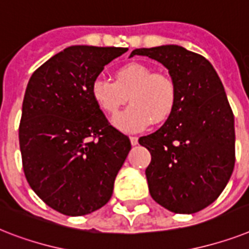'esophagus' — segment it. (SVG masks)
Returning <instances> with one entry per match:
<instances>
[{
  "label": "esophagus",
  "instance_id": "obj_1",
  "mask_svg": "<svg viewBox=\"0 0 249 249\" xmlns=\"http://www.w3.org/2000/svg\"><path fill=\"white\" fill-rule=\"evenodd\" d=\"M130 143L131 145H137L138 144V138L137 137H130Z\"/></svg>",
  "mask_w": 249,
  "mask_h": 249
}]
</instances>
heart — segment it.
<instances>
[{
	"label": "heart",
	"mask_w": 249,
	"mask_h": 249,
	"mask_svg": "<svg viewBox=\"0 0 249 249\" xmlns=\"http://www.w3.org/2000/svg\"><path fill=\"white\" fill-rule=\"evenodd\" d=\"M115 82L98 76L92 82L93 100L107 115H116L126 102L130 106L116 116L114 124L124 131H139L152 124H162L177 106L175 82L165 72H153L141 62L125 64L115 70Z\"/></svg>",
	"instance_id": "1"
}]
</instances>
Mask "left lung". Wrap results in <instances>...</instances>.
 Listing matches in <instances>:
<instances>
[{
	"label": "left lung",
	"mask_w": 249,
	"mask_h": 249,
	"mask_svg": "<svg viewBox=\"0 0 249 249\" xmlns=\"http://www.w3.org/2000/svg\"><path fill=\"white\" fill-rule=\"evenodd\" d=\"M169 70L177 106L165 124L139 138L151 153V197L175 213H195L217 199L235 163L234 115L223 83L203 56L180 46L138 48Z\"/></svg>",
	"instance_id": "8db88e82"
}]
</instances>
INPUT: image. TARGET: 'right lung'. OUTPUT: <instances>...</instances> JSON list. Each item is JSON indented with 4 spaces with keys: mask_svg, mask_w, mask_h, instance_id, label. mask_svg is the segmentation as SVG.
I'll list each match as a JSON object with an SVG mask.
<instances>
[{
    "mask_svg": "<svg viewBox=\"0 0 249 249\" xmlns=\"http://www.w3.org/2000/svg\"><path fill=\"white\" fill-rule=\"evenodd\" d=\"M126 51L71 46L30 76L19 125L24 174L36 195L60 213L87 215L112 196L130 139L108 123L90 86Z\"/></svg>",
    "mask_w": 249,
    "mask_h": 249,
    "instance_id": "add662e5",
    "label": "right lung"
}]
</instances>
